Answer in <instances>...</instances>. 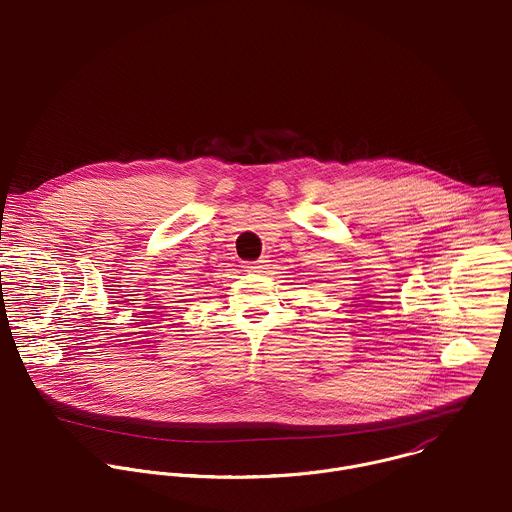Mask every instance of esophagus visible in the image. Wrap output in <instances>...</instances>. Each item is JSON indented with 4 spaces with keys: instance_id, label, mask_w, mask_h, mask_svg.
<instances>
[{
    "instance_id": "esophagus-1",
    "label": "esophagus",
    "mask_w": 512,
    "mask_h": 512,
    "mask_svg": "<svg viewBox=\"0 0 512 512\" xmlns=\"http://www.w3.org/2000/svg\"><path fill=\"white\" fill-rule=\"evenodd\" d=\"M265 269H267V261L265 259H259V261L247 265V271H251V273H263Z\"/></svg>"
}]
</instances>
